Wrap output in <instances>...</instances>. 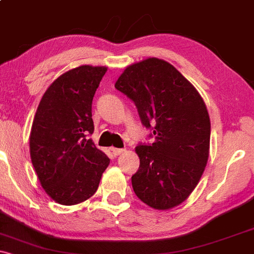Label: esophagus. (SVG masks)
<instances>
[{
  "instance_id": "obj_1",
  "label": "esophagus",
  "mask_w": 254,
  "mask_h": 254,
  "mask_svg": "<svg viewBox=\"0 0 254 254\" xmlns=\"http://www.w3.org/2000/svg\"><path fill=\"white\" fill-rule=\"evenodd\" d=\"M112 153L115 155H121V154L125 153V149L124 148H112Z\"/></svg>"
}]
</instances>
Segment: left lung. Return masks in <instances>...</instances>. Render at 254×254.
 Instances as JSON below:
<instances>
[{
    "label": "left lung",
    "mask_w": 254,
    "mask_h": 254,
    "mask_svg": "<svg viewBox=\"0 0 254 254\" xmlns=\"http://www.w3.org/2000/svg\"><path fill=\"white\" fill-rule=\"evenodd\" d=\"M115 87L135 103L145 127L154 125V143L135 148L136 196L157 210L179 205L208 162L210 118L203 98L171 63L155 57L127 66Z\"/></svg>",
    "instance_id": "obj_1"
}]
</instances>
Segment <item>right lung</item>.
<instances>
[{"label":"right lung","mask_w":254,"mask_h":254,"mask_svg":"<svg viewBox=\"0 0 254 254\" xmlns=\"http://www.w3.org/2000/svg\"><path fill=\"white\" fill-rule=\"evenodd\" d=\"M106 66L80 65L57 77L44 93L30 135L32 165L56 203L75 205L99 188L110 159L95 147L92 101Z\"/></svg>","instance_id":"obj_1"}]
</instances>
